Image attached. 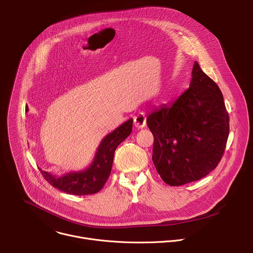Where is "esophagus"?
<instances>
[{
    "mask_svg": "<svg viewBox=\"0 0 253 253\" xmlns=\"http://www.w3.org/2000/svg\"><path fill=\"white\" fill-rule=\"evenodd\" d=\"M134 125L136 128H143L146 125V115L144 113H139L134 117Z\"/></svg>",
    "mask_w": 253,
    "mask_h": 253,
    "instance_id": "1",
    "label": "esophagus"
}]
</instances>
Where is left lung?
I'll use <instances>...</instances> for the list:
<instances>
[{"label": "left lung", "instance_id": "8db88e82", "mask_svg": "<svg viewBox=\"0 0 253 253\" xmlns=\"http://www.w3.org/2000/svg\"><path fill=\"white\" fill-rule=\"evenodd\" d=\"M147 125L154 136L153 163L170 186L197 181L215 169L229 134L222 93L196 61L190 87L153 110Z\"/></svg>", "mask_w": 253, "mask_h": 253}]
</instances>
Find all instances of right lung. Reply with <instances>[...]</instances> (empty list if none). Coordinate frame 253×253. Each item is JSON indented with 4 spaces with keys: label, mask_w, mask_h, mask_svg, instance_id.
Listing matches in <instances>:
<instances>
[{
    "label": "right lung",
    "mask_w": 253,
    "mask_h": 253,
    "mask_svg": "<svg viewBox=\"0 0 253 253\" xmlns=\"http://www.w3.org/2000/svg\"><path fill=\"white\" fill-rule=\"evenodd\" d=\"M28 110V109H27ZM133 119H129L101 141L93 162L82 171L61 176L40 169L43 177L55 188L72 195H87L99 192L109 178L116 148L132 132Z\"/></svg>",
    "instance_id": "1"
}]
</instances>
